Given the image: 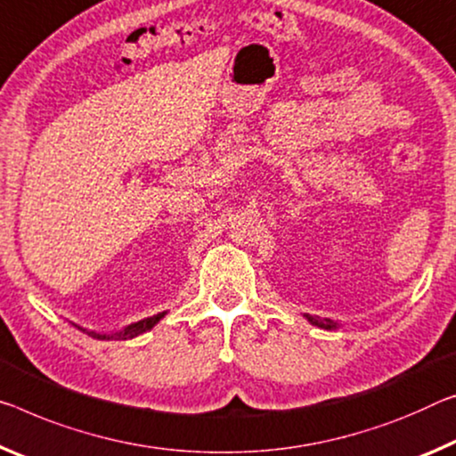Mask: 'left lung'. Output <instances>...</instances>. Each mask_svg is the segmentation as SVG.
I'll use <instances>...</instances> for the list:
<instances>
[{"instance_id":"left-lung-1","label":"left lung","mask_w":456,"mask_h":456,"mask_svg":"<svg viewBox=\"0 0 456 456\" xmlns=\"http://www.w3.org/2000/svg\"><path fill=\"white\" fill-rule=\"evenodd\" d=\"M305 316H306V321L310 324H314V327H321V329H327V330H335V329L341 327V324L330 321V319H319V316H310V314H305Z\"/></svg>"}]
</instances>
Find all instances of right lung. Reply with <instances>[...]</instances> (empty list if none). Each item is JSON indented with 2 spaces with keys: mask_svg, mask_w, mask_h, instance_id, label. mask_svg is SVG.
Wrapping results in <instances>:
<instances>
[{
  "mask_svg": "<svg viewBox=\"0 0 456 456\" xmlns=\"http://www.w3.org/2000/svg\"><path fill=\"white\" fill-rule=\"evenodd\" d=\"M164 314H166V313H160V314L148 316V319H143V321L132 322V324H127V327H126L124 330L111 332V335H103V332H95V330H86V329L77 327V324H75V327H77V329H81V330H85L86 335L93 337V338H99V341H110V338H121V341H124V338H134V337H137V335H142V332H146V330H150V329H154L156 324L164 319Z\"/></svg>",
  "mask_w": 456,
  "mask_h": 456,
  "instance_id": "1",
  "label": "right lung"
}]
</instances>
